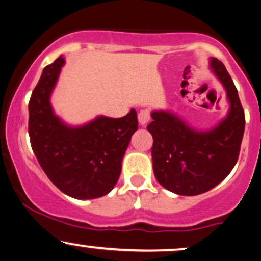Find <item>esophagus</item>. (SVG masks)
I'll list each match as a JSON object with an SVG mask.
<instances>
[{"mask_svg": "<svg viewBox=\"0 0 261 261\" xmlns=\"http://www.w3.org/2000/svg\"><path fill=\"white\" fill-rule=\"evenodd\" d=\"M150 118V110H147V109H143V110H140L139 114H138V121H139V123L141 125H146L149 123Z\"/></svg>", "mask_w": 261, "mask_h": 261, "instance_id": "1", "label": "esophagus"}]
</instances>
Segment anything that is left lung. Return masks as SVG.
Here are the masks:
<instances>
[{"mask_svg":"<svg viewBox=\"0 0 261 261\" xmlns=\"http://www.w3.org/2000/svg\"><path fill=\"white\" fill-rule=\"evenodd\" d=\"M211 67L227 93V117L212 130L198 132L178 116L153 111L147 130L153 138L152 166L157 181L174 194L195 196L215 188L239 160L244 133V111L224 64L211 58Z\"/></svg>","mask_w":261,"mask_h":261,"instance_id":"obj_1","label":"left lung"}]
</instances>
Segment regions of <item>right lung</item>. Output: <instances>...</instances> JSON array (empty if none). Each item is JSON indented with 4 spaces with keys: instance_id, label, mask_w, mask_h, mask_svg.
<instances>
[{
    "instance_id": "1",
    "label": "right lung",
    "mask_w": 261,
    "mask_h": 261,
    "mask_svg": "<svg viewBox=\"0 0 261 261\" xmlns=\"http://www.w3.org/2000/svg\"><path fill=\"white\" fill-rule=\"evenodd\" d=\"M59 57L43 69L29 101V136L41 168L60 191L77 199L98 198L114 189L122 159L138 129L137 111L121 118L99 116L69 127L54 115L49 98L62 66Z\"/></svg>"
}]
</instances>
